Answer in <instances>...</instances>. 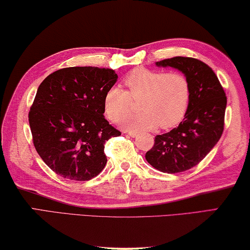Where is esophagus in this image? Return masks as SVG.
Masks as SVG:
<instances>
[{
	"instance_id": "esophagus-1",
	"label": "esophagus",
	"mask_w": 250,
	"mask_h": 250,
	"mask_svg": "<svg viewBox=\"0 0 250 250\" xmlns=\"http://www.w3.org/2000/svg\"><path fill=\"white\" fill-rule=\"evenodd\" d=\"M125 133L127 134V135H129L130 137L137 136V132H135V130H125Z\"/></svg>"
}]
</instances>
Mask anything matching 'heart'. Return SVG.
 <instances>
[{"label": "heart", "instance_id": "heart-1", "mask_svg": "<svg viewBox=\"0 0 250 250\" xmlns=\"http://www.w3.org/2000/svg\"><path fill=\"white\" fill-rule=\"evenodd\" d=\"M123 83L126 91L112 87L104 97L105 113L112 122L126 118L132 112L133 102L138 101L142 113L128 117L126 127L146 130L159 126L168 129L185 117L190 103V84L183 73L140 67L130 71Z\"/></svg>", "mask_w": 250, "mask_h": 250}]
</instances>
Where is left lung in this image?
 Returning a JSON list of instances; mask_svg holds the SVG:
<instances>
[{
    "label": "left lung",
    "mask_w": 250,
    "mask_h": 250,
    "mask_svg": "<svg viewBox=\"0 0 250 250\" xmlns=\"http://www.w3.org/2000/svg\"><path fill=\"white\" fill-rule=\"evenodd\" d=\"M182 71L190 84L189 107L178 127L157 135L145 158L163 173H182L202 162L224 132L227 97L217 76L202 61L176 56L156 63Z\"/></svg>",
    "instance_id": "1"
}]
</instances>
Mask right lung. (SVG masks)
I'll return each mask as SVG.
<instances>
[{
	"mask_svg": "<svg viewBox=\"0 0 250 250\" xmlns=\"http://www.w3.org/2000/svg\"><path fill=\"white\" fill-rule=\"evenodd\" d=\"M117 80L112 68H61L38 88L28 113L33 144L57 175L85 182L104 169V145L121 132L105 120L104 97Z\"/></svg>",
	"mask_w": 250,
	"mask_h": 250,
	"instance_id": "right-lung-1",
	"label": "right lung"
}]
</instances>
